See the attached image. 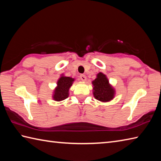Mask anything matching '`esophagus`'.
Wrapping results in <instances>:
<instances>
[{"mask_svg":"<svg viewBox=\"0 0 161 161\" xmlns=\"http://www.w3.org/2000/svg\"><path fill=\"white\" fill-rule=\"evenodd\" d=\"M80 80H81V81H86V76H85V75H80Z\"/></svg>","mask_w":161,"mask_h":161,"instance_id":"esophagus-1","label":"esophagus"}]
</instances>
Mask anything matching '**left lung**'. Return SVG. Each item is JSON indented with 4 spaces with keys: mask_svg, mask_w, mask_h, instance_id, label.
Masks as SVG:
<instances>
[{
    "mask_svg": "<svg viewBox=\"0 0 161 161\" xmlns=\"http://www.w3.org/2000/svg\"><path fill=\"white\" fill-rule=\"evenodd\" d=\"M93 95L96 100L102 102H108L114 100L115 95V89L109 83L107 75L102 72L97 73L96 78L92 81Z\"/></svg>",
    "mask_w": 161,
    "mask_h": 161,
    "instance_id": "obj_1",
    "label": "left lung"
}]
</instances>
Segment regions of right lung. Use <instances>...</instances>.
<instances>
[{
    "label": "right lung",
    "mask_w": 161,
    "mask_h": 161,
    "mask_svg": "<svg viewBox=\"0 0 161 161\" xmlns=\"http://www.w3.org/2000/svg\"><path fill=\"white\" fill-rule=\"evenodd\" d=\"M75 81V78L65 76L64 74L60 75L57 81V86L53 92V100L56 102H61L68 97L69 90Z\"/></svg>",
    "instance_id": "add662e5"
}]
</instances>
